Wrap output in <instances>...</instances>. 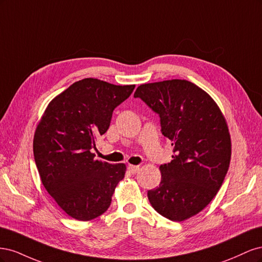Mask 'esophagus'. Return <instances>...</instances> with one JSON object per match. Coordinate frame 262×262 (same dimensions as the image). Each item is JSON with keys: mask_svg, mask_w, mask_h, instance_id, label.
<instances>
[{"mask_svg": "<svg viewBox=\"0 0 262 262\" xmlns=\"http://www.w3.org/2000/svg\"><path fill=\"white\" fill-rule=\"evenodd\" d=\"M128 169L131 173H137L140 169V166H137V165H129L128 166Z\"/></svg>", "mask_w": 262, "mask_h": 262, "instance_id": "esophagus-1", "label": "esophagus"}]
</instances>
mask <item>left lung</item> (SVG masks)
I'll list each match as a JSON object with an SVG mask.
<instances>
[{
  "mask_svg": "<svg viewBox=\"0 0 262 262\" xmlns=\"http://www.w3.org/2000/svg\"><path fill=\"white\" fill-rule=\"evenodd\" d=\"M134 97L160 115L162 133L173 147L148 200L166 219H190L212 201L226 176L232 155L226 119L207 92L186 80L142 84Z\"/></svg>",
  "mask_w": 262,
  "mask_h": 262,
  "instance_id": "8db88e82",
  "label": "left lung"
}]
</instances>
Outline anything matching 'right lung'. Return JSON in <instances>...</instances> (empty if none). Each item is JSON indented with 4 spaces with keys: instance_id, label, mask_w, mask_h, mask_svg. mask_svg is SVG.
I'll list each match as a JSON object with an SVG mask.
<instances>
[{
    "instance_id": "right-lung-1",
    "label": "right lung",
    "mask_w": 262,
    "mask_h": 262,
    "mask_svg": "<svg viewBox=\"0 0 262 262\" xmlns=\"http://www.w3.org/2000/svg\"><path fill=\"white\" fill-rule=\"evenodd\" d=\"M136 85L84 78L47 106L34 136V156L45 189L69 216L91 221L105 213L125 164L95 160L97 137L110 125L114 109Z\"/></svg>"
}]
</instances>
